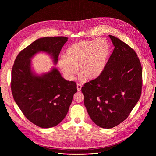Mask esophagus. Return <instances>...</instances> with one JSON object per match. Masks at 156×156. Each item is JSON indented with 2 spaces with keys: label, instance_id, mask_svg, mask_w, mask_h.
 <instances>
[{
  "label": "esophagus",
  "instance_id": "esophagus-1",
  "mask_svg": "<svg viewBox=\"0 0 156 156\" xmlns=\"http://www.w3.org/2000/svg\"><path fill=\"white\" fill-rule=\"evenodd\" d=\"M81 87H82V85L80 84H77V90L78 91H80L81 90Z\"/></svg>",
  "mask_w": 156,
  "mask_h": 156
}]
</instances>
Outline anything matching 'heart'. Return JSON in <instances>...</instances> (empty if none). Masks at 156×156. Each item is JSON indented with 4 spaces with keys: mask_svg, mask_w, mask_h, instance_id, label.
Here are the masks:
<instances>
[{
    "mask_svg": "<svg viewBox=\"0 0 156 156\" xmlns=\"http://www.w3.org/2000/svg\"><path fill=\"white\" fill-rule=\"evenodd\" d=\"M110 54L109 44L103 38L80 41L66 49L58 60V67L68 80H73L78 66L82 78L94 80L104 72Z\"/></svg>",
    "mask_w": 156,
    "mask_h": 156,
    "instance_id": "b5f03b06",
    "label": "heart"
}]
</instances>
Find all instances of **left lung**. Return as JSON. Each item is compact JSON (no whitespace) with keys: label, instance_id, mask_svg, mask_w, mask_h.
<instances>
[{"label":"left lung","instance_id":"8db88e82","mask_svg":"<svg viewBox=\"0 0 156 156\" xmlns=\"http://www.w3.org/2000/svg\"><path fill=\"white\" fill-rule=\"evenodd\" d=\"M115 48L102 74L81 88L84 104L93 122L103 128L123 122L140 99L142 66L136 52L108 35Z\"/></svg>","mask_w":156,"mask_h":156}]
</instances>
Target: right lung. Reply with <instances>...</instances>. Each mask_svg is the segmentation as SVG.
I'll use <instances>...</instances> for the list:
<instances>
[{
	"label": "right lung",
	"mask_w": 156,
	"mask_h": 156,
	"mask_svg": "<svg viewBox=\"0 0 156 156\" xmlns=\"http://www.w3.org/2000/svg\"><path fill=\"white\" fill-rule=\"evenodd\" d=\"M68 37L39 38L17 55L12 70L13 99L26 118L43 128L54 127L67 114L75 93V81L65 80L56 68L42 75L31 70V58L39 52L51 55L57 64L60 51Z\"/></svg>",
	"instance_id": "obj_1"
}]
</instances>
